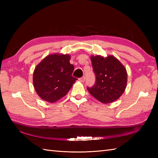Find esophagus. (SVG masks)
Returning a JSON list of instances; mask_svg holds the SVG:
<instances>
[{
    "label": "esophagus",
    "instance_id": "obj_1",
    "mask_svg": "<svg viewBox=\"0 0 158 158\" xmlns=\"http://www.w3.org/2000/svg\"><path fill=\"white\" fill-rule=\"evenodd\" d=\"M79 80L81 82H84L85 80V77H80V78L79 79Z\"/></svg>",
    "mask_w": 158,
    "mask_h": 158
}]
</instances>
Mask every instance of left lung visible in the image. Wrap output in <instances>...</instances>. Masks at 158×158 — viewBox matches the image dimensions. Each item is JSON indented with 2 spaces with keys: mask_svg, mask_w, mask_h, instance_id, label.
<instances>
[{
  "mask_svg": "<svg viewBox=\"0 0 158 158\" xmlns=\"http://www.w3.org/2000/svg\"><path fill=\"white\" fill-rule=\"evenodd\" d=\"M91 61L96 81L92 87H88L87 89L100 102L105 104L114 102L125 91L127 84L126 68L113 56L106 58L92 56Z\"/></svg>",
  "mask_w": 158,
  "mask_h": 158,
  "instance_id": "1",
  "label": "left lung"
}]
</instances>
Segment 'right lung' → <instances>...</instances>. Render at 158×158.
I'll use <instances>...</instances> for the list:
<instances>
[{
  "instance_id": "1",
  "label": "right lung",
  "mask_w": 158,
  "mask_h": 158,
  "mask_svg": "<svg viewBox=\"0 0 158 158\" xmlns=\"http://www.w3.org/2000/svg\"><path fill=\"white\" fill-rule=\"evenodd\" d=\"M69 55L52 54L36 66L33 83L38 95L47 102H55L69 92L77 80L73 77L74 66Z\"/></svg>"
}]
</instances>
